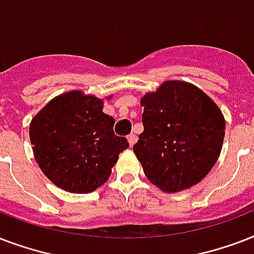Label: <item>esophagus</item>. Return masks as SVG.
Returning <instances> with one entry per match:
<instances>
[{
    "mask_svg": "<svg viewBox=\"0 0 254 254\" xmlns=\"http://www.w3.org/2000/svg\"><path fill=\"white\" fill-rule=\"evenodd\" d=\"M127 140H128L129 147H132V145L135 144V143H136L137 136H136V135H135V133H131V135H128V137H127Z\"/></svg>",
    "mask_w": 254,
    "mask_h": 254,
    "instance_id": "obj_1",
    "label": "esophagus"
}]
</instances>
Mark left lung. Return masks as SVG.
I'll return each mask as SVG.
<instances>
[{
  "instance_id": "left-lung-1",
  "label": "left lung",
  "mask_w": 254,
  "mask_h": 254,
  "mask_svg": "<svg viewBox=\"0 0 254 254\" xmlns=\"http://www.w3.org/2000/svg\"><path fill=\"white\" fill-rule=\"evenodd\" d=\"M143 127L133 152L163 192H180L205 178L223 148L225 119L194 84L167 80L140 99Z\"/></svg>"
}]
</instances>
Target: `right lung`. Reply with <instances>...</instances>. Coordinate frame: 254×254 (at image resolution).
<instances>
[{"mask_svg":"<svg viewBox=\"0 0 254 254\" xmlns=\"http://www.w3.org/2000/svg\"><path fill=\"white\" fill-rule=\"evenodd\" d=\"M110 99V96L107 98ZM103 99L80 90L53 98L30 122L35 162L46 178L71 193H90L109 180L127 139L114 133Z\"/></svg>","mask_w":254,"mask_h":254,"instance_id":"add662e5","label":"right lung"}]
</instances>
